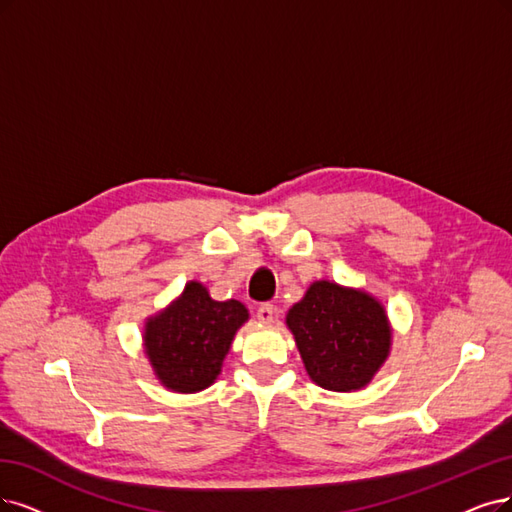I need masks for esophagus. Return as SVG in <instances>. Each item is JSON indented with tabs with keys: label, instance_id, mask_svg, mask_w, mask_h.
I'll use <instances>...</instances> for the list:
<instances>
[{
	"label": "esophagus",
	"instance_id": "esophagus-1",
	"mask_svg": "<svg viewBox=\"0 0 512 512\" xmlns=\"http://www.w3.org/2000/svg\"><path fill=\"white\" fill-rule=\"evenodd\" d=\"M257 318L261 320L263 325H272L274 318H276V308L272 304H263L257 308Z\"/></svg>",
	"mask_w": 512,
	"mask_h": 512
}]
</instances>
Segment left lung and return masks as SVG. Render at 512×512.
Returning a JSON list of instances; mask_svg holds the SVG:
<instances>
[{
  "label": "left lung",
  "mask_w": 512,
  "mask_h": 512,
  "mask_svg": "<svg viewBox=\"0 0 512 512\" xmlns=\"http://www.w3.org/2000/svg\"><path fill=\"white\" fill-rule=\"evenodd\" d=\"M285 323L308 377L325 390H363L390 356L388 312L365 289L314 280Z\"/></svg>",
  "instance_id": "8db88e82"
}]
</instances>
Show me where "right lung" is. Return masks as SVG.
I'll list each match as a JSON object with an SVG mask.
<instances>
[{"mask_svg": "<svg viewBox=\"0 0 512 512\" xmlns=\"http://www.w3.org/2000/svg\"><path fill=\"white\" fill-rule=\"evenodd\" d=\"M246 320L249 310L238 299L217 301L206 285L189 280L164 310L145 318L143 352L156 380L179 394L215 384Z\"/></svg>", "mask_w": 512, "mask_h": 512, "instance_id": "add662e5", "label": "right lung"}]
</instances>
